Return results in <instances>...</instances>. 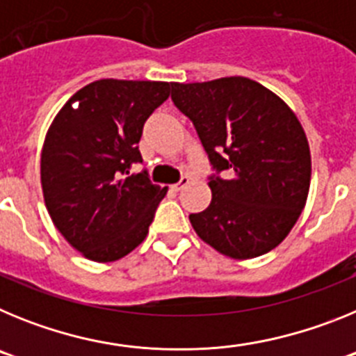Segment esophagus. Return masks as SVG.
<instances>
[{
  "label": "esophagus",
  "instance_id": "esophagus-1",
  "mask_svg": "<svg viewBox=\"0 0 356 356\" xmlns=\"http://www.w3.org/2000/svg\"><path fill=\"white\" fill-rule=\"evenodd\" d=\"M188 185V176H181L180 178V181H178V184H175L172 185V188H175L176 193H178V191H181V188H185Z\"/></svg>",
  "mask_w": 356,
  "mask_h": 356
}]
</instances>
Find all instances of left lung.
<instances>
[{"instance_id": "obj_1", "label": "left lung", "mask_w": 356, "mask_h": 356, "mask_svg": "<svg viewBox=\"0 0 356 356\" xmlns=\"http://www.w3.org/2000/svg\"><path fill=\"white\" fill-rule=\"evenodd\" d=\"M213 172L209 209L191 213L201 241L232 259L271 251L296 225L310 187V149L300 121L276 94L244 76L171 83ZM222 170L232 178H220Z\"/></svg>"}]
</instances>
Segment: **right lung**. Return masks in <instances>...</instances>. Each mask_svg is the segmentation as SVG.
I'll list each match as a JSON object with an SVG mask.
<instances>
[{
  "instance_id": "1",
  "label": "right lung",
  "mask_w": 356,
  "mask_h": 356,
  "mask_svg": "<svg viewBox=\"0 0 356 356\" xmlns=\"http://www.w3.org/2000/svg\"><path fill=\"white\" fill-rule=\"evenodd\" d=\"M168 81L97 80L56 114L44 140V201L65 241L94 262H114L146 238L168 187L151 184L139 140L169 97Z\"/></svg>"
}]
</instances>
